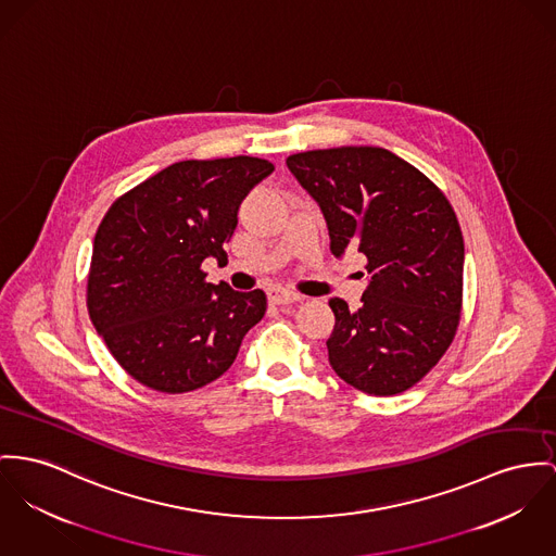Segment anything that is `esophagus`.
I'll list each match as a JSON object with an SVG mask.
<instances>
[{
    "instance_id": "1",
    "label": "esophagus",
    "mask_w": 556,
    "mask_h": 556,
    "mask_svg": "<svg viewBox=\"0 0 556 556\" xmlns=\"http://www.w3.org/2000/svg\"><path fill=\"white\" fill-rule=\"evenodd\" d=\"M268 299H270L273 304H294V302H300L302 296L296 294V292H290V290H281V288H277V290H270Z\"/></svg>"
}]
</instances>
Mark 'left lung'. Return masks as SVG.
I'll return each instance as SVG.
<instances>
[{
  "instance_id": "obj_1",
  "label": "left lung",
  "mask_w": 556,
  "mask_h": 556,
  "mask_svg": "<svg viewBox=\"0 0 556 556\" xmlns=\"http://www.w3.org/2000/svg\"><path fill=\"white\" fill-rule=\"evenodd\" d=\"M286 163L326 217L332 254L366 256L362 306L330 299V366L370 395L410 389L446 353L462 317L464 235L448 199L384 148L308 150Z\"/></svg>"
}]
</instances>
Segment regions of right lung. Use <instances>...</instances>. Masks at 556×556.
Segmentation results:
<instances>
[{
    "label": "right lung",
    "instance_id": "right-lung-1",
    "mask_svg": "<svg viewBox=\"0 0 556 556\" xmlns=\"http://www.w3.org/2000/svg\"><path fill=\"white\" fill-rule=\"evenodd\" d=\"M273 163L181 161L118 197L103 215L86 286L90 321L128 375L163 393L222 377L266 313V294L207 283L241 201Z\"/></svg>",
    "mask_w": 556,
    "mask_h": 556
}]
</instances>
